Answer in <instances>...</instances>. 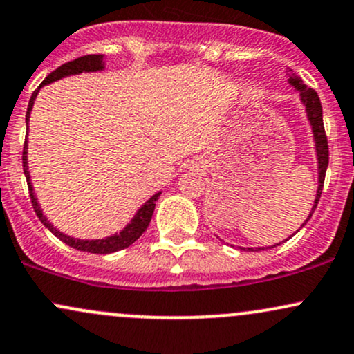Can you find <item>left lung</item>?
<instances>
[{"mask_svg": "<svg viewBox=\"0 0 354 354\" xmlns=\"http://www.w3.org/2000/svg\"><path fill=\"white\" fill-rule=\"evenodd\" d=\"M288 82H290V85H293V87L300 92V99H301V102H304V105L306 109V117H308L310 125H312L315 150H317V160H318V189H317V196H315V203H313L312 211H310L308 218H306L305 223L301 224V227H304V225L308 223V219L312 218V214L315 212V207H317L318 201H320L323 183H325V173L328 168V156L330 155H328V140L325 135V127H323V110H322L320 99H318V93L315 92L313 88L306 87L304 80H301L299 75H295V74H292L290 77H288ZM288 239H290V237H288ZM272 247H275V245H272ZM263 249H269V247H262V250ZM249 250H254V249L252 247H249Z\"/></svg>", "mask_w": 354, "mask_h": 354, "instance_id": "8db88e82", "label": "left lung"}]
</instances>
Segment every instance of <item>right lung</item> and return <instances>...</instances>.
<instances>
[{
    "label": "right lung",
    "mask_w": 354,
    "mask_h": 354,
    "mask_svg": "<svg viewBox=\"0 0 354 354\" xmlns=\"http://www.w3.org/2000/svg\"><path fill=\"white\" fill-rule=\"evenodd\" d=\"M102 69H104V55H102V54L82 55V57L74 59V61L62 64L61 67H57V69H55L54 72H50L48 77L42 80L39 88L44 87V85L50 84V82H55V80L67 77V75L80 74V72H97V71H102ZM39 88H37V91H34V93L31 95V100H29L28 112H26V125L29 122V115H31L34 100H36V95H37V92H39ZM23 169H24V176H26V181H28L29 196H31L32 207H34V211H36L37 218H39L41 223L44 224L46 227H48L49 231L53 232L55 237H57V239H61L64 244L74 247V249H77V250H82V252L112 254V252H117V250L127 249V247L133 244V242L138 239V237L142 236L145 231H147L148 224H150V221H151L153 211H155V206H156L155 201L160 198V194H161V191H160V193L153 194L151 198L148 199V201L145 203L138 211H136V214L133 216V219H131V223L127 224L125 229H123V231H120L118 234H113V236L105 237V239H95V241L74 239V237H71V236H67V234L57 231V229H55L54 225L50 224L48 219H46V216L42 214L39 203H37L36 194H34V189H32V185H31V176H29V171H28V142H24V148H23Z\"/></svg>",
    "instance_id": "1"
}]
</instances>
